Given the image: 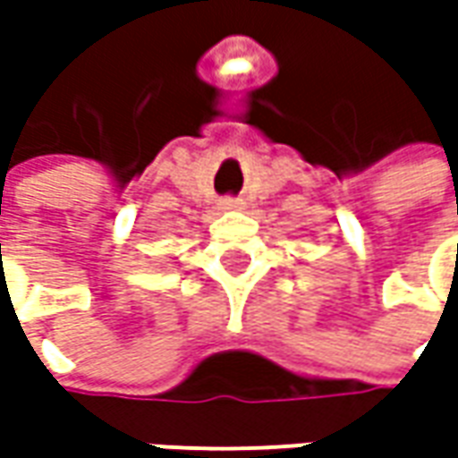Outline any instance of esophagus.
<instances>
[{
  "mask_svg": "<svg viewBox=\"0 0 458 458\" xmlns=\"http://www.w3.org/2000/svg\"><path fill=\"white\" fill-rule=\"evenodd\" d=\"M219 208L221 211H239V208H242V201H237V199H221Z\"/></svg>",
  "mask_w": 458,
  "mask_h": 458,
  "instance_id": "obj_1",
  "label": "esophagus"
}]
</instances>
